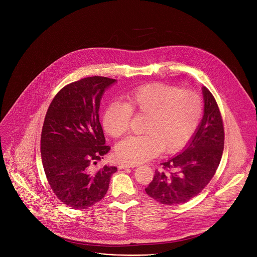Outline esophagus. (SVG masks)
<instances>
[{
    "label": "esophagus",
    "instance_id": "obj_1",
    "mask_svg": "<svg viewBox=\"0 0 257 257\" xmlns=\"http://www.w3.org/2000/svg\"><path fill=\"white\" fill-rule=\"evenodd\" d=\"M129 168H134V166H130V165H127V164H121V165H119V169H120V170L129 169Z\"/></svg>",
    "mask_w": 257,
    "mask_h": 257
}]
</instances>
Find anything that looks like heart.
I'll return each instance as SVG.
<instances>
[{"mask_svg": "<svg viewBox=\"0 0 257 257\" xmlns=\"http://www.w3.org/2000/svg\"><path fill=\"white\" fill-rule=\"evenodd\" d=\"M132 112L146 116L143 135L131 136L115 148L118 161L136 165L157 157L161 152L181 150L194 133L202 114V100L193 90H180L164 83L142 85L126 95L124 102L108 103L103 112L102 126L114 138L129 129Z\"/></svg>", "mask_w": 257, "mask_h": 257, "instance_id": "heart-1", "label": "heart"}]
</instances>
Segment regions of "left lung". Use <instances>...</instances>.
<instances>
[{
	"instance_id": "left-lung-1",
	"label": "left lung",
	"mask_w": 257,
	"mask_h": 257,
	"mask_svg": "<svg viewBox=\"0 0 257 257\" xmlns=\"http://www.w3.org/2000/svg\"><path fill=\"white\" fill-rule=\"evenodd\" d=\"M203 117L192 137L177 156L163 163L164 171H156L145 192L168 205L185 203L197 196L216 172L224 151V126L217 103L206 87H202Z\"/></svg>"
}]
</instances>
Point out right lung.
<instances>
[{
	"label": "right lung",
	"instance_id": "obj_1",
	"mask_svg": "<svg viewBox=\"0 0 257 257\" xmlns=\"http://www.w3.org/2000/svg\"><path fill=\"white\" fill-rule=\"evenodd\" d=\"M117 80L92 76L63 87L51 102L45 118L41 154L49 184L56 196L73 208H88L100 201L116 167L91 166L111 148L99 123L104 91Z\"/></svg>",
	"mask_w": 257,
	"mask_h": 257
}]
</instances>
